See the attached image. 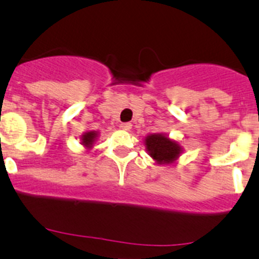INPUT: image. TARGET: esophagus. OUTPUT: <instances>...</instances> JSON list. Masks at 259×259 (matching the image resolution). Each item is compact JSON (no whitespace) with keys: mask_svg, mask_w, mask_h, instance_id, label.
I'll return each mask as SVG.
<instances>
[{"mask_svg":"<svg viewBox=\"0 0 259 259\" xmlns=\"http://www.w3.org/2000/svg\"><path fill=\"white\" fill-rule=\"evenodd\" d=\"M120 126H121V129H124V130H130L132 129L133 125L130 124V122H121V125H120Z\"/></svg>","mask_w":259,"mask_h":259,"instance_id":"esophagus-1","label":"esophagus"}]
</instances>
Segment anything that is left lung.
<instances>
[{"label":"left lung","mask_w":259,"mask_h":259,"mask_svg":"<svg viewBox=\"0 0 259 259\" xmlns=\"http://www.w3.org/2000/svg\"><path fill=\"white\" fill-rule=\"evenodd\" d=\"M150 157L159 163H170L178 157L181 148L177 143L160 134H152L145 139Z\"/></svg>","instance_id":"obj_1"}]
</instances>
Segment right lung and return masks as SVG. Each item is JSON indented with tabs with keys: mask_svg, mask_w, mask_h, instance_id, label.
I'll return each instance as SVG.
<instances>
[{
	"mask_svg": "<svg viewBox=\"0 0 259 259\" xmlns=\"http://www.w3.org/2000/svg\"><path fill=\"white\" fill-rule=\"evenodd\" d=\"M95 138H96V133H94V132L86 133V134L83 135V138H82V140H83L82 143H83L84 145H87V147H89V145H91L92 143H94Z\"/></svg>",
	"mask_w": 259,
	"mask_h": 259,
	"instance_id": "1",
	"label": "right lung"
}]
</instances>
